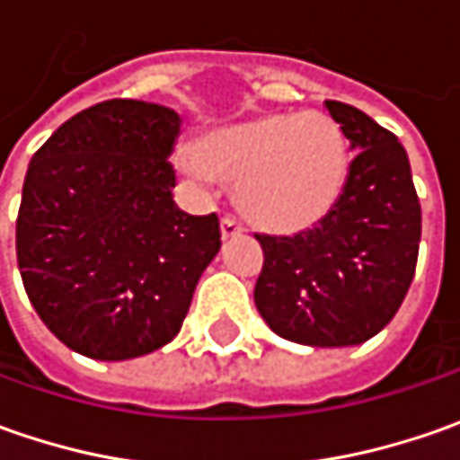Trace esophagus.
<instances>
[{
	"mask_svg": "<svg viewBox=\"0 0 460 460\" xmlns=\"http://www.w3.org/2000/svg\"><path fill=\"white\" fill-rule=\"evenodd\" d=\"M240 233H243V225L233 215H225L222 217V238H235Z\"/></svg>",
	"mask_w": 460,
	"mask_h": 460,
	"instance_id": "obj_1",
	"label": "esophagus"
}]
</instances>
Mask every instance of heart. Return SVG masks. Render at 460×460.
<instances>
[{
    "mask_svg": "<svg viewBox=\"0 0 460 460\" xmlns=\"http://www.w3.org/2000/svg\"><path fill=\"white\" fill-rule=\"evenodd\" d=\"M191 158L207 176L238 184L240 209L276 233L323 220L345 181L343 137L320 112L253 117L207 133Z\"/></svg>",
    "mask_w": 460,
    "mask_h": 460,
    "instance_id": "1",
    "label": "heart"
}]
</instances>
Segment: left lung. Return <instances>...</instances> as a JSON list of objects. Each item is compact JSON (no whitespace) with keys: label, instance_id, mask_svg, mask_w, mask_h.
<instances>
[{"label":"left lung","instance_id":"left-lung-1","mask_svg":"<svg viewBox=\"0 0 460 460\" xmlns=\"http://www.w3.org/2000/svg\"><path fill=\"white\" fill-rule=\"evenodd\" d=\"M350 143L345 186L323 220L263 248L256 307L276 335L314 348L358 345L392 323L412 284L422 233L407 151L371 117L325 102Z\"/></svg>","mask_w":460,"mask_h":460}]
</instances>
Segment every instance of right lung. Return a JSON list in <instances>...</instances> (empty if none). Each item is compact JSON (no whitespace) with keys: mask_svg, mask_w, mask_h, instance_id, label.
<instances>
[{"mask_svg":"<svg viewBox=\"0 0 460 460\" xmlns=\"http://www.w3.org/2000/svg\"><path fill=\"white\" fill-rule=\"evenodd\" d=\"M179 128L171 107L107 99L30 161L17 266L45 327L81 356L128 361L171 343L220 251L217 215L173 202Z\"/></svg>","mask_w":460,"mask_h":460,"instance_id":"1","label":"right lung"}]
</instances>
